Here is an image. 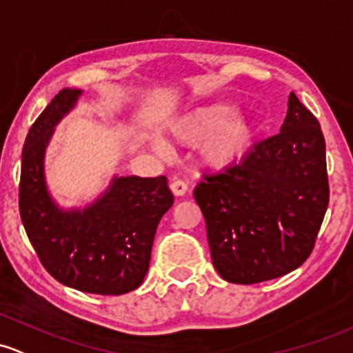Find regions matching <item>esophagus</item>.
I'll list each match as a JSON object with an SVG mask.
<instances>
[{"label":"esophagus","instance_id":"esophagus-1","mask_svg":"<svg viewBox=\"0 0 353 353\" xmlns=\"http://www.w3.org/2000/svg\"><path fill=\"white\" fill-rule=\"evenodd\" d=\"M170 191H172L174 196H184L188 192V184L184 181L176 179L170 183Z\"/></svg>","mask_w":353,"mask_h":353}]
</instances>
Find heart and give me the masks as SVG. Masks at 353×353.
Wrapping results in <instances>:
<instances>
[{
    "instance_id": "b5f03b06",
    "label": "heart",
    "mask_w": 353,
    "mask_h": 353,
    "mask_svg": "<svg viewBox=\"0 0 353 353\" xmlns=\"http://www.w3.org/2000/svg\"><path fill=\"white\" fill-rule=\"evenodd\" d=\"M235 110L225 103L192 108L170 121L169 133L183 145H198L203 162L210 167H228L243 157L254 139V125L247 118H232ZM157 154L167 155L165 143L154 140Z\"/></svg>"
}]
</instances>
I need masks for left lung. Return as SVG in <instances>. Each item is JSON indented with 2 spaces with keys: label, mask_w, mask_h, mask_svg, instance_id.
Here are the masks:
<instances>
[{
  "label": "left lung",
  "mask_w": 353,
  "mask_h": 353,
  "mask_svg": "<svg viewBox=\"0 0 353 353\" xmlns=\"http://www.w3.org/2000/svg\"><path fill=\"white\" fill-rule=\"evenodd\" d=\"M328 198L325 137L291 92L281 133L194 189L214 269L233 284L264 283L298 269L313 250Z\"/></svg>",
  "instance_id": "left-lung-1"
}]
</instances>
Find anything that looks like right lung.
Masks as SVG:
<instances>
[{"mask_svg": "<svg viewBox=\"0 0 353 353\" xmlns=\"http://www.w3.org/2000/svg\"><path fill=\"white\" fill-rule=\"evenodd\" d=\"M81 89H62L30 128L21 152L20 216L30 243L54 279L91 294L139 288L150 264L157 225L172 206L165 176H114L84 208L59 206L46 179V150Z\"/></svg>", "mask_w": 353, "mask_h": 353, "instance_id": "add662e5", "label": "right lung"}]
</instances>
